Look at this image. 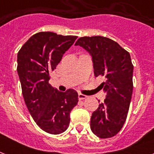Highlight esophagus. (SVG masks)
<instances>
[{
	"label": "esophagus",
	"mask_w": 154,
	"mask_h": 154,
	"mask_svg": "<svg viewBox=\"0 0 154 154\" xmlns=\"http://www.w3.org/2000/svg\"><path fill=\"white\" fill-rule=\"evenodd\" d=\"M78 98H79V100H84V99L87 98V96L82 94H78Z\"/></svg>",
	"instance_id": "esophagus-1"
}]
</instances>
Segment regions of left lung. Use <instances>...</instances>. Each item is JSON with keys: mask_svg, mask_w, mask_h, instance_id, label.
<instances>
[{"mask_svg": "<svg viewBox=\"0 0 154 154\" xmlns=\"http://www.w3.org/2000/svg\"><path fill=\"white\" fill-rule=\"evenodd\" d=\"M75 45L89 52L95 77L105 79L100 87L106 98L92 114V132L100 138L112 137L124 125L131 101L134 65L130 54L116 42L101 36L80 37Z\"/></svg>", "mask_w": 154, "mask_h": 154, "instance_id": "left-lung-1", "label": "left lung"}]
</instances>
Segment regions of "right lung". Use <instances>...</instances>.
I'll list each match as a JSON object with an SVG mask.
<instances>
[{"mask_svg":"<svg viewBox=\"0 0 154 154\" xmlns=\"http://www.w3.org/2000/svg\"><path fill=\"white\" fill-rule=\"evenodd\" d=\"M77 38L37 32L17 53V70L25 102L37 125L48 134H60L68 129L69 113L78 102L74 89L60 92L49 83L50 73Z\"/></svg>","mask_w":154,"mask_h":154,"instance_id":"right-lung-1","label":"right lung"}]
</instances>
